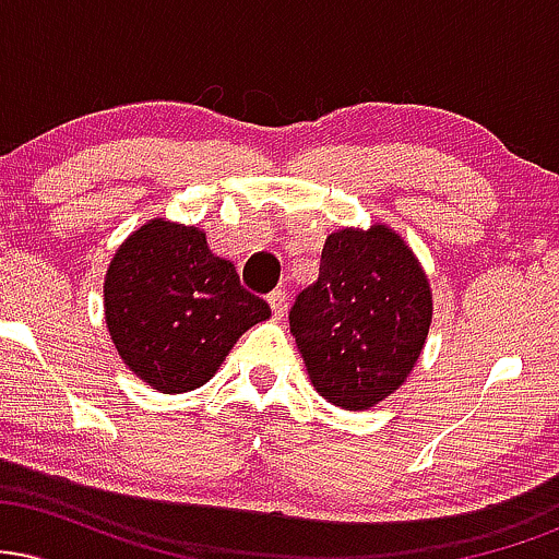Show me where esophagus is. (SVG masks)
Returning a JSON list of instances; mask_svg holds the SVG:
<instances>
[{"label": "esophagus", "mask_w": 559, "mask_h": 559, "mask_svg": "<svg viewBox=\"0 0 559 559\" xmlns=\"http://www.w3.org/2000/svg\"><path fill=\"white\" fill-rule=\"evenodd\" d=\"M267 305H271V310H273V318L275 320H281L286 316V292H273L271 297H267Z\"/></svg>", "instance_id": "esophagus-1"}]
</instances>
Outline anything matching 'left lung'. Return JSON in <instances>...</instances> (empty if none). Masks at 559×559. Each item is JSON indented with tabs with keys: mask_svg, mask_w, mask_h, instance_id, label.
<instances>
[{
	"mask_svg": "<svg viewBox=\"0 0 559 559\" xmlns=\"http://www.w3.org/2000/svg\"><path fill=\"white\" fill-rule=\"evenodd\" d=\"M320 275L288 312L312 386L342 409L376 407L418 365L433 292L409 243L389 228L329 234Z\"/></svg>",
	"mask_w": 559,
	"mask_h": 559,
	"instance_id": "obj_1",
	"label": "left lung"
}]
</instances>
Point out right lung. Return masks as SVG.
<instances>
[{"mask_svg": "<svg viewBox=\"0 0 559 559\" xmlns=\"http://www.w3.org/2000/svg\"><path fill=\"white\" fill-rule=\"evenodd\" d=\"M271 318L197 226L152 217L115 249L105 323L120 360L159 394L199 389L243 331Z\"/></svg>", "mask_w": 559, "mask_h": 559, "instance_id": "obj_1", "label": "right lung"}]
</instances>
